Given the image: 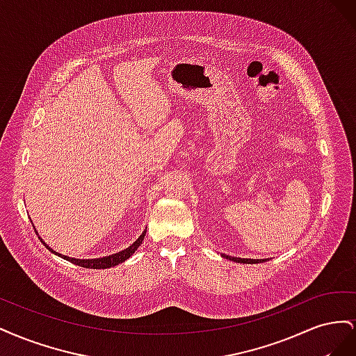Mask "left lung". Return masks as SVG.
Instances as JSON below:
<instances>
[{
    "instance_id": "left-lung-1",
    "label": "left lung",
    "mask_w": 356,
    "mask_h": 356,
    "mask_svg": "<svg viewBox=\"0 0 356 356\" xmlns=\"http://www.w3.org/2000/svg\"><path fill=\"white\" fill-rule=\"evenodd\" d=\"M224 258H229L232 261L236 263H243V264H258V263H264L267 261V258H257V260H252V258H239V257H229L225 254H221Z\"/></svg>"
}]
</instances>
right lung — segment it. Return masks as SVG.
Wrapping results in <instances>:
<instances>
[{
	"instance_id": "obj_1",
	"label": "right lung",
	"mask_w": 356,
	"mask_h": 356,
	"mask_svg": "<svg viewBox=\"0 0 356 356\" xmlns=\"http://www.w3.org/2000/svg\"><path fill=\"white\" fill-rule=\"evenodd\" d=\"M32 227L35 229V225L32 224ZM35 233L38 234L37 229H35ZM145 233H147V229L141 233V236H139V238L131 246H127L126 250H123L120 252H115V254H111V255H105V257H101V258H88V260H84V258H74V257H68V255H62V254L56 252L55 250H51V248L40 238V234H38V239L42 242V245H44L50 252H53L55 255L63 258V260H67V261H70V263H72L75 266H81V267H86V268H110V267H114L117 264L126 261L127 258L131 257L138 250L139 245L143 243V241L145 238Z\"/></svg>"
}]
</instances>
